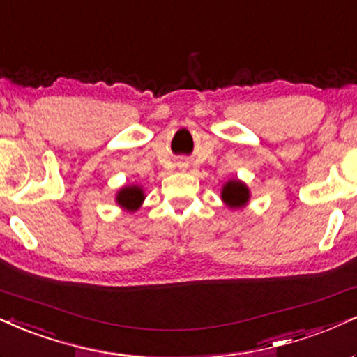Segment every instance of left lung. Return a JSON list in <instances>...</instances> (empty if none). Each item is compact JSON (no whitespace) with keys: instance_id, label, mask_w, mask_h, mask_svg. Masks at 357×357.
<instances>
[{"instance_id":"8db88e82","label":"left lung","mask_w":357,"mask_h":357,"mask_svg":"<svg viewBox=\"0 0 357 357\" xmlns=\"http://www.w3.org/2000/svg\"><path fill=\"white\" fill-rule=\"evenodd\" d=\"M222 202L229 208H244L250 200V188L238 178H230L220 188Z\"/></svg>"}]
</instances>
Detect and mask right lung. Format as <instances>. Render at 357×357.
I'll use <instances>...</instances> for the list:
<instances>
[{
    "label": "right lung",
    "mask_w": 357,
    "mask_h": 357,
    "mask_svg": "<svg viewBox=\"0 0 357 357\" xmlns=\"http://www.w3.org/2000/svg\"><path fill=\"white\" fill-rule=\"evenodd\" d=\"M145 200L144 187L137 185V183H130V185H123L115 194V202L119 204L120 208L125 212H137L142 207Z\"/></svg>",
    "instance_id": "1"
}]
</instances>
